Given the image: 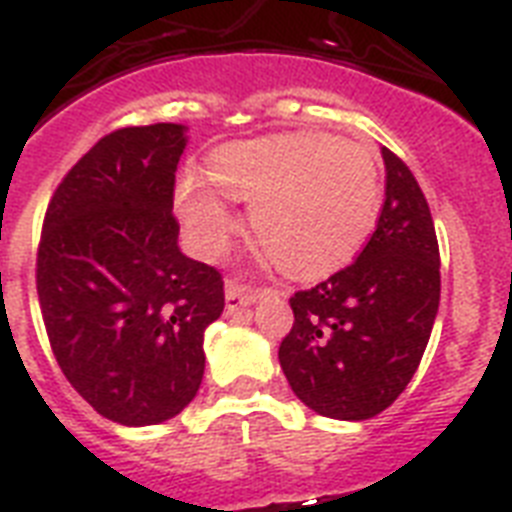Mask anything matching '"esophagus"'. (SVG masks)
I'll return each instance as SVG.
<instances>
[{
	"mask_svg": "<svg viewBox=\"0 0 512 512\" xmlns=\"http://www.w3.org/2000/svg\"><path fill=\"white\" fill-rule=\"evenodd\" d=\"M257 299H260V292L257 289H249V286H239L231 284L226 286V310L228 313H234V310H242V307L255 305Z\"/></svg>",
	"mask_w": 512,
	"mask_h": 512,
	"instance_id": "1",
	"label": "esophagus"
}]
</instances>
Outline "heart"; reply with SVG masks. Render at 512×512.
<instances>
[{
    "label": "heart",
    "mask_w": 512,
    "mask_h": 512,
    "mask_svg": "<svg viewBox=\"0 0 512 512\" xmlns=\"http://www.w3.org/2000/svg\"><path fill=\"white\" fill-rule=\"evenodd\" d=\"M207 178L184 173L173 207L199 257L226 255L247 202L252 231L278 265L326 276L360 252L376 228L381 178L371 149L315 131L228 141L205 160Z\"/></svg>",
    "instance_id": "b5f03b06"
}]
</instances>
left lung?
<instances>
[{
    "mask_svg": "<svg viewBox=\"0 0 512 512\" xmlns=\"http://www.w3.org/2000/svg\"><path fill=\"white\" fill-rule=\"evenodd\" d=\"M386 199L352 265L292 297L278 363L313 413L368 421L415 376L439 310V244L429 202L400 157L381 149Z\"/></svg>",
    "mask_w": 512,
    "mask_h": 512,
    "instance_id": "obj_1",
    "label": "left lung"
}]
</instances>
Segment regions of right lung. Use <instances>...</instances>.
Wrapping results in <instances>:
<instances>
[{
  "instance_id": "add662e5",
  "label": "right lung",
  "mask_w": 512,
  "mask_h": 512,
  "mask_svg": "<svg viewBox=\"0 0 512 512\" xmlns=\"http://www.w3.org/2000/svg\"><path fill=\"white\" fill-rule=\"evenodd\" d=\"M189 128L112 131L70 168L41 231L36 289L70 386L120 426L176 418L205 376L223 313L215 268L178 247L173 184Z\"/></svg>"
}]
</instances>
